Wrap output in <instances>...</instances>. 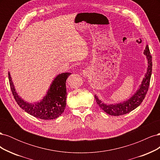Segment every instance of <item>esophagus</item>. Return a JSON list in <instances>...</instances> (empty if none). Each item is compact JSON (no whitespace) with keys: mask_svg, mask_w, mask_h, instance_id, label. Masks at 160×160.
<instances>
[{"mask_svg":"<svg viewBox=\"0 0 160 160\" xmlns=\"http://www.w3.org/2000/svg\"><path fill=\"white\" fill-rule=\"evenodd\" d=\"M89 74V70L88 69H85L83 71V75L85 76V77H88Z\"/></svg>","mask_w":160,"mask_h":160,"instance_id":"obj_1","label":"esophagus"}]
</instances>
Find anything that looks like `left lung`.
Listing matches in <instances>:
<instances>
[{"mask_svg": "<svg viewBox=\"0 0 160 160\" xmlns=\"http://www.w3.org/2000/svg\"><path fill=\"white\" fill-rule=\"evenodd\" d=\"M144 55H146L148 62V68L147 72L145 75L141 85L139 86V89L136 91L132 98L128 100L124 101L123 103L118 104H105L102 101L98 99L97 95H95V99L97 103L99 108L103 109L105 113L110 115L118 116L128 113L131 111L137 108L142 103L143 100L145 99L147 92L149 89L150 79H151L152 71V57L149 49L148 45L146 46V49L144 50Z\"/></svg>", "mask_w": 160, "mask_h": 160, "instance_id": "8db88e82", "label": "left lung"}]
</instances>
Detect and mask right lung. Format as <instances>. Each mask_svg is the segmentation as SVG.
<instances>
[{
	"instance_id": "obj_1",
	"label": "right lung",
	"mask_w": 160,
	"mask_h": 160,
	"mask_svg": "<svg viewBox=\"0 0 160 160\" xmlns=\"http://www.w3.org/2000/svg\"><path fill=\"white\" fill-rule=\"evenodd\" d=\"M71 74L69 72H63L57 75L42 100L32 104L26 102L18 95L10 72L8 73L12 93L19 107L34 117L45 120L56 119L63 113L67 99L66 80Z\"/></svg>"
}]
</instances>
